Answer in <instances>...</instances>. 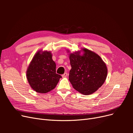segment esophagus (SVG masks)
Instances as JSON below:
<instances>
[{"label":"esophagus","mask_w":133,"mask_h":133,"mask_svg":"<svg viewBox=\"0 0 133 133\" xmlns=\"http://www.w3.org/2000/svg\"><path fill=\"white\" fill-rule=\"evenodd\" d=\"M67 76H68L67 73H65L63 74L62 75V77H63V78H66Z\"/></svg>","instance_id":"esophagus-1"}]
</instances>
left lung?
Masks as SVG:
<instances>
[{
    "label": "left lung",
    "instance_id": "obj_1",
    "mask_svg": "<svg viewBox=\"0 0 133 133\" xmlns=\"http://www.w3.org/2000/svg\"><path fill=\"white\" fill-rule=\"evenodd\" d=\"M69 54L71 66L69 80L73 88L83 95L94 93L105 81L106 64L98 54L87 48Z\"/></svg>",
    "mask_w": 133,
    "mask_h": 133
}]
</instances>
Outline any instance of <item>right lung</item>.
Returning <instances> with one entry per match:
<instances>
[{
	"instance_id": "obj_1",
	"label": "right lung",
	"mask_w": 133,
	"mask_h": 133,
	"mask_svg": "<svg viewBox=\"0 0 133 133\" xmlns=\"http://www.w3.org/2000/svg\"><path fill=\"white\" fill-rule=\"evenodd\" d=\"M26 78L30 87L39 93L53 90L62 76L56 73V64L50 51L42 49L35 53L26 70Z\"/></svg>"
}]
</instances>
